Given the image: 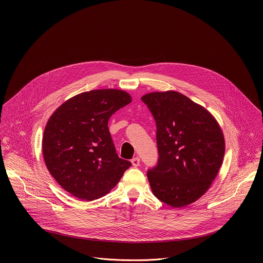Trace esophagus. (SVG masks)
<instances>
[{
    "label": "esophagus",
    "instance_id": "obj_1",
    "mask_svg": "<svg viewBox=\"0 0 263 263\" xmlns=\"http://www.w3.org/2000/svg\"><path fill=\"white\" fill-rule=\"evenodd\" d=\"M131 162L133 164V166H138L140 164V159H139V157H135L131 160Z\"/></svg>",
    "mask_w": 263,
    "mask_h": 263
}]
</instances>
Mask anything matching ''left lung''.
Returning a JSON list of instances; mask_svg holds the SVG:
<instances>
[{"label": "left lung", "instance_id": "left-lung-1", "mask_svg": "<svg viewBox=\"0 0 263 263\" xmlns=\"http://www.w3.org/2000/svg\"><path fill=\"white\" fill-rule=\"evenodd\" d=\"M156 121L159 159L147 172L154 196L174 208L204 196L222 164L224 137L215 118L202 105L175 91L141 97Z\"/></svg>", "mask_w": 263, "mask_h": 263}]
</instances>
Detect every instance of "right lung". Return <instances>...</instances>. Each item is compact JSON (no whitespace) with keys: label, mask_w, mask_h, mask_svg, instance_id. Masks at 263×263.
<instances>
[{"label":"right lung","mask_w":263,"mask_h":263,"mask_svg":"<svg viewBox=\"0 0 263 263\" xmlns=\"http://www.w3.org/2000/svg\"><path fill=\"white\" fill-rule=\"evenodd\" d=\"M132 102L121 89H93L62 103L47 122L43 155L64 191L84 201L107 195L131 162L118 156L108 121Z\"/></svg>","instance_id":"1"}]
</instances>
